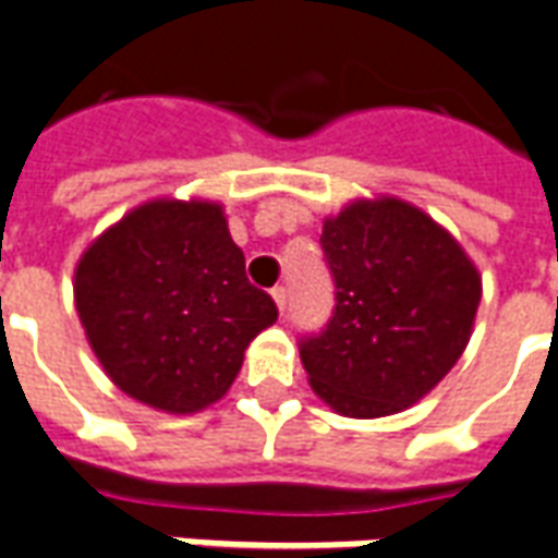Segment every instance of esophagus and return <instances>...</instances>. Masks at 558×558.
<instances>
[{
  "label": "esophagus",
  "mask_w": 558,
  "mask_h": 558,
  "mask_svg": "<svg viewBox=\"0 0 558 558\" xmlns=\"http://www.w3.org/2000/svg\"><path fill=\"white\" fill-rule=\"evenodd\" d=\"M272 300H276V310L286 315V310H288V291H286V288H272Z\"/></svg>",
  "instance_id": "obj_1"
}]
</instances>
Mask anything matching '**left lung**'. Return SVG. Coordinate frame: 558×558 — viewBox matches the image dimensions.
Listing matches in <instances>:
<instances>
[{"instance_id":"1","label":"left lung","mask_w":558,"mask_h":558,"mask_svg":"<svg viewBox=\"0 0 558 558\" xmlns=\"http://www.w3.org/2000/svg\"><path fill=\"white\" fill-rule=\"evenodd\" d=\"M336 306L300 339L312 390L345 417H385L424 399L469 345L481 276L453 236L399 197L354 201L324 219Z\"/></svg>"}]
</instances>
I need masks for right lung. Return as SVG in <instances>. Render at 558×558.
<instances>
[{
  "mask_svg": "<svg viewBox=\"0 0 558 558\" xmlns=\"http://www.w3.org/2000/svg\"><path fill=\"white\" fill-rule=\"evenodd\" d=\"M89 349L122 393L156 412L195 414L234 385L276 303L216 201H146L96 236L74 270Z\"/></svg>",
  "mask_w": 558,
  "mask_h": 558,
  "instance_id": "right-lung-1",
  "label": "right lung"
}]
</instances>
